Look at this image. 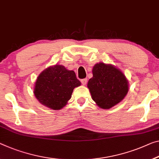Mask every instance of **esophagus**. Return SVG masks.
<instances>
[{
  "instance_id": "obj_1",
  "label": "esophagus",
  "mask_w": 159,
  "mask_h": 159,
  "mask_svg": "<svg viewBox=\"0 0 159 159\" xmlns=\"http://www.w3.org/2000/svg\"><path fill=\"white\" fill-rule=\"evenodd\" d=\"M81 82H82V84L83 85H85V84H87V79H82L81 80Z\"/></svg>"
}]
</instances>
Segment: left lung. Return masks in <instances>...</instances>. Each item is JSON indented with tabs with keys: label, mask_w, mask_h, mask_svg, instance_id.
<instances>
[{
	"label": "left lung",
	"mask_w": 159,
	"mask_h": 159,
	"mask_svg": "<svg viewBox=\"0 0 159 159\" xmlns=\"http://www.w3.org/2000/svg\"><path fill=\"white\" fill-rule=\"evenodd\" d=\"M93 77L87 83L92 98L97 106L108 109L119 103L127 94L129 82L121 70L99 62L92 69Z\"/></svg>",
	"instance_id": "left-lung-1"
}]
</instances>
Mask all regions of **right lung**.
<instances>
[{
    "label": "right lung",
    "mask_w": 159,
    "mask_h": 159,
    "mask_svg": "<svg viewBox=\"0 0 159 159\" xmlns=\"http://www.w3.org/2000/svg\"><path fill=\"white\" fill-rule=\"evenodd\" d=\"M81 84L73 70L56 65L39 75L34 87L37 99L48 108L59 110L67 104L73 89Z\"/></svg>",
    "instance_id": "right-lung-1"
}]
</instances>
